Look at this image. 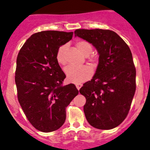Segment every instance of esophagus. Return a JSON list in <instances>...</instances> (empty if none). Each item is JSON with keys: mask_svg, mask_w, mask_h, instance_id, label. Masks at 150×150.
Wrapping results in <instances>:
<instances>
[{"mask_svg": "<svg viewBox=\"0 0 150 150\" xmlns=\"http://www.w3.org/2000/svg\"><path fill=\"white\" fill-rule=\"evenodd\" d=\"M75 86H76L77 89H78V90H79V89L81 88V86H82V84H81V83H76V84H75Z\"/></svg>", "mask_w": 150, "mask_h": 150, "instance_id": "esophagus-1", "label": "esophagus"}]
</instances>
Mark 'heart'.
Wrapping results in <instances>:
<instances>
[{
	"mask_svg": "<svg viewBox=\"0 0 150 150\" xmlns=\"http://www.w3.org/2000/svg\"><path fill=\"white\" fill-rule=\"evenodd\" d=\"M78 49L85 56H88L92 51V46L90 43L86 40H79L75 43ZM67 46L62 45L57 50L56 59L60 65H65V51ZM65 74L67 79L69 82L73 83H80L85 81L88 80L92 76L91 69L88 67H68L65 69Z\"/></svg>",
	"mask_w": 150,
	"mask_h": 150,
	"instance_id": "b5f03b06",
	"label": "heart"
}]
</instances>
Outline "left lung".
<instances>
[{"label": "left lung", "instance_id": "1", "mask_svg": "<svg viewBox=\"0 0 150 150\" xmlns=\"http://www.w3.org/2000/svg\"><path fill=\"white\" fill-rule=\"evenodd\" d=\"M75 35L92 43L99 54L94 76L79 91L86 99V120L98 129H112L127 117L135 93L136 67L131 50L110 30L78 29Z\"/></svg>", "mask_w": 150, "mask_h": 150}]
</instances>
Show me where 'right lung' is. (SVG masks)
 <instances>
[{"label": "right lung", "instance_id": "add662e5", "mask_svg": "<svg viewBox=\"0 0 150 150\" xmlns=\"http://www.w3.org/2000/svg\"><path fill=\"white\" fill-rule=\"evenodd\" d=\"M73 33L48 30L35 33L21 48L15 72L17 97L29 122L42 132L59 129L66 119V108L78 94L56 59L57 50Z\"/></svg>", "mask_w": 150, "mask_h": 150}]
</instances>
